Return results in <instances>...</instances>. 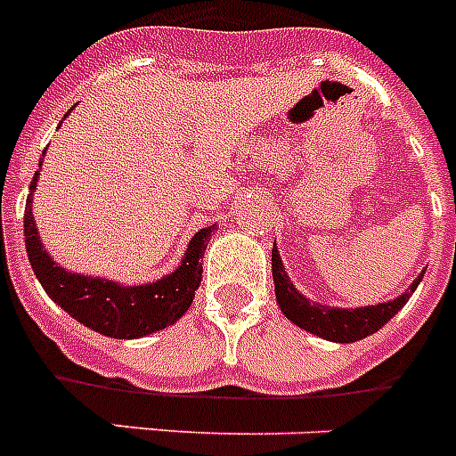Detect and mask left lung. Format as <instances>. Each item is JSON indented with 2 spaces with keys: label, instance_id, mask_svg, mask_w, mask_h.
Segmentation results:
<instances>
[{
  "label": "left lung",
  "instance_id": "8db88e82",
  "mask_svg": "<svg viewBox=\"0 0 456 456\" xmlns=\"http://www.w3.org/2000/svg\"><path fill=\"white\" fill-rule=\"evenodd\" d=\"M427 272V269H424ZM424 272L417 276L408 286V290L401 292L398 297L382 302V305L370 306H328L323 302H314V299L305 297L297 288L292 286L290 276H288L281 253L273 246L272 250V273H273V292H276V302H279L283 316L295 323L302 330L312 332V335L328 339V342L351 344L365 337L375 335L382 325H387L395 314L401 312L403 306L408 305V299L412 297V292L424 279Z\"/></svg>",
  "mask_w": 456,
  "mask_h": 456
}]
</instances>
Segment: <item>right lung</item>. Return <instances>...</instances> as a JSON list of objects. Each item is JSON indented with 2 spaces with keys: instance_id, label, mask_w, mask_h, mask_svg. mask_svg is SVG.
Wrapping results in <instances>:
<instances>
[{
  "instance_id": "right-lung-1",
  "label": "right lung",
  "mask_w": 456,
  "mask_h": 456,
  "mask_svg": "<svg viewBox=\"0 0 456 456\" xmlns=\"http://www.w3.org/2000/svg\"><path fill=\"white\" fill-rule=\"evenodd\" d=\"M39 170L42 161L29 183L28 206H25V248H28L32 272L48 297L65 309L74 321L114 339H138V337L154 335L180 321L194 302V292L201 283L203 253L216 232V224L196 232L187 243L180 265L151 283L126 286L102 276L68 272L48 255L32 216V196L37 190Z\"/></svg>"
}]
</instances>
